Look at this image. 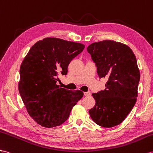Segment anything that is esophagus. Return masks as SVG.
<instances>
[{
    "label": "esophagus",
    "mask_w": 153,
    "mask_h": 153,
    "mask_svg": "<svg viewBox=\"0 0 153 153\" xmlns=\"http://www.w3.org/2000/svg\"><path fill=\"white\" fill-rule=\"evenodd\" d=\"M84 96H91V92H84Z\"/></svg>",
    "instance_id": "obj_1"
}]
</instances>
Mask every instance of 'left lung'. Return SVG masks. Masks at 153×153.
<instances>
[{
	"label": "left lung",
	"mask_w": 153,
	"mask_h": 153,
	"mask_svg": "<svg viewBox=\"0 0 153 153\" xmlns=\"http://www.w3.org/2000/svg\"><path fill=\"white\" fill-rule=\"evenodd\" d=\"M87 51L100 77L108 79L106 89L92 94L96 104L90 116L101 127L116 126L131 111L138 97L140 72L136 56L127 45L112 40L94 42Z\"/></svg>",
	"instance_id": "left-lung-1"
}]
</instances>
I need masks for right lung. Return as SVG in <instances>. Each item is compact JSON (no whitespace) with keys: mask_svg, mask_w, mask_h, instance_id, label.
Instances as JSON below:
<instances>
[{"mask_svg":"<svg viewBox=\"0 0 153 153\" xmlns=\"http://www.w3.org/2000/svg\"><path fill=\"white\" fill-rule=\"evenodd\" d=\"M84 48L79 42L46 37L34 44L23 59L19 91L28 114L39 125L59 126L83 97L82 91H71L56 83L58 73L66 75L70 61Z\"/></svg>","mask_w":153,"mask_h":153,"instance_id":"add662e5","label":"right lung"}]
</instances>
